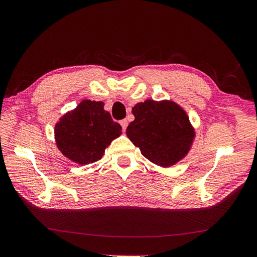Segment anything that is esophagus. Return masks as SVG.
Returning a JSON list of instances; mask_svg holds the SVG:
<instances>
[{
	"mask_svg": "<svg viewBox=\"0 0 257 257\" xmlns=\"http://www.w3.org/2000/svg\"><path fill=\"white\" fill-rule=\"evenodd\" d=\"M120 124H121V126H122V130H123V131H125V130H126V127H127V124H128V122H127V120H126V119H123V120H121V121H120Z\"/></svg>",
	"mask_w": 257,
	"mask_h": 257,
	"instance_id": "1",
	"label": "esophagus"
}]
</instances>
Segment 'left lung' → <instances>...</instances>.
<instances>
[{
    "mask_svg": "<svg viewBox=\"0 0 257 257\" xmlns=\"http://www.w3.org/2000/svg\"><path fill=\"white\" fill-rule=\"evenodd\" d=\"M126 135L153 164L170 167L188 155L195 138L189 115L173 100L147 99L132 108Z\"/></svg>",
    "mask_w": 257,
    "mask_h": 257,
    "instance_id": "left-lung-1",
    "label": "left lung"
}]
</instances>
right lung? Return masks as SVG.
<instances>
[{
	"mask_svg": "<svg viewBox=\"0 0 257 257\" xmlns=\"http://www.w3.org/2000/svg\"><path fill=\"white\" fill-rule=\"evenodd\" d=\"M121 134V125L104 109V103L90 99L64 113L54 126L58 149L79 165L102 159L106 148Z\"/></svg>",
	"mask_w": 257,
	"mask_h": 257,
	"instance_id": "add662e5",
	"label": "right lung"
}]
</instances>
